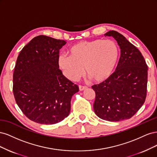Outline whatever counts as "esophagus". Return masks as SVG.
Segmentation results:
<instances>
[{
  "label": "esophagus",
  "mask_w": 157,
  "mask_h": 157,
  "mask_svg": "<svg viewBox=\"0 0 157 157\" xmlns=\"http://www.w3.org/2000/svg\"><path fill=\"white\" fill-rule=\"evenodd\" d=\"M78 88H79V90L82 91V90L86 89L87 87L86 86H82V85H78Z\"/></svg>",
  "instance_id": "1"
}]
</instances>
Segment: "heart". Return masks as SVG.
I'll return each mask as SVG.
<instances>
[{
  "label": "heart",
  "instance_id": "obj_1",
  "mask_svg": "<svg viewBox=\"0 0 157 157\" xmlns=\"http://www.w3.org/2000/svg\"><path fill=\"white\" fill-rule=\"evenodd\" d=\"M69 56L61 54L58 63L65 75L77 80L85 72L94 81L101 82L113 73L119 56L117 44L111 40L96 39L78 42L69 50Z\"/></svg>",
  "mask_w": 157,
  "mask_h": 157
}]
</instances>
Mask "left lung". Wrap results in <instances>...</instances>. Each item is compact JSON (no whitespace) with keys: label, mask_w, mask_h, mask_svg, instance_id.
I'll use <instances>...</instances> for the list:
<instances>
[{"label":"left lung","mask_w":157,"mask_h":157,"mask_svg":"<svg viewBox=\"0 0 157 157\" xmlns=\"http://www.w3.org/2000/svg\"><path fill=\"white\" fill-rule=\"evenodd\" d=\"M119 45L121 57L116 71L107 79L94 84V109L101 119L118 122L129 119L144 105L147 96V65L140 51L121 33L110 31Z\"/></svg>","instance_id":"1"}]
</instances>
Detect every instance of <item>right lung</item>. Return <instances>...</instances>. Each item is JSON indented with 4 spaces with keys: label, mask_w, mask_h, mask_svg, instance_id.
<instances>
[{
    "label": "right lung",
    "mask_w": 157,
    "mask_h": 157,
    "mask_svg": "<svg viewBox=\"0 0 157 157\" xmlns=\"http://www.w3.org/2000/svg\"><path fill=\"white\" fill-rule=\"evenodd\" d=\"M66 44L48 36L33 39L20 52L13 74V93L18 107L31 121L42 124L62 121L71 110L78 86L59 69V50Z\"/></svg>",
    "instance_id": "obj_1"
}]
</instances>
